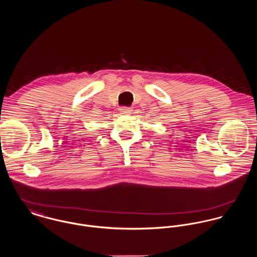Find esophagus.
Returning a JSON list of instances; mask_svg holds the SVG:
<instances>
[{
  "instance_id": "esophagus-1",
  "label": "esophagus",
  "mask_w": 257,
  "mask_h": 257,
  "mask_svg": "<svg viewBox=\"0 0 257 257\" xmlns=\"http://www.w3.org/2000/svg\"><path fill=\"white\" fill-rule=\"evenodd\" d=\"M132 108L131 107H121L120 108V112L122 113V114H131L132 113Z\"/></svg>"
}]
</instances>
